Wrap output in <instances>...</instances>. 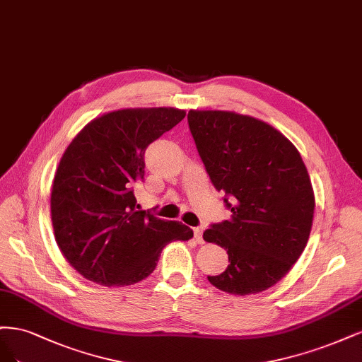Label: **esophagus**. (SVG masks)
I'll list each match as a JSON object with an SVG mask.
<instances>
[{
  "label": "esophagus",
  "instance_id": "esophagus-1",
  "mask_svg": "<svg viewBox=\"0 0 362 362\" xmlns=\"http://www.w3.org/2000/svg\"><path fill=\"white\" fill-rule=\"evenodd\" d=\"M194 239L198 242V243H203V228L202 227H195L194 228Z\"/></svg>",
  "mask_w": 362,
  "mask_h": 362
}]
</instances>
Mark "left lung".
<instances>
[{"label":"left lung","mask_w":362,"mask_h":362,"mask_svg":"<svg viewBox=\"0 0 362 362\" xmlns=\"http://www.w3.org/2000/svg\"><path fill=\"white\" fill-rule=\"evenodd\" d=\"M188 123L231 212L203 233L230 262L209 283L230 295L260 293L284 278L307 247L316 207L307 167L288 138L251 115L191 110Z\"/></svg>","instance_id":"left-lung-1"}]
</instances>
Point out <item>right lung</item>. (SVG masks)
<instances>
[{
  "label": "right lung",
  "instance_id": "right-lung-1",
  "mask_svg": "<svg viewBox=\"0 0 362 362\" xmlns=\"http://www.w3.org/2000/svg\"><path fill=\"white\" fill-rule=\"evenodd\" d=\"M185 110L124 108L93 119L67 146L51 191V221L64 259L88 281L123 287L155 271L173 240H189L179 221L138 211L144 151L185 119Z\"/></svg>",
  "mask_w": 362,
  "mask_h": 362
}]
</instances>
